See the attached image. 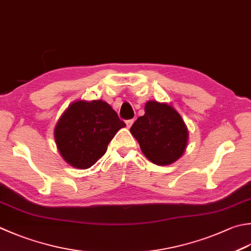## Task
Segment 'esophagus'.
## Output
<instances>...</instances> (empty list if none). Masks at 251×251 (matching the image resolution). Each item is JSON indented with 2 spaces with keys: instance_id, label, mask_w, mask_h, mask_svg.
<instances>
[{
  "instance_id": "34e87169",
  "label": "esophagus",
  "mask_w": 251,
  "mask_h": 251,
  "mask_svg": "<svg viewBox=\"0 0 251 251\" xmlns=\"http://www.w3.org/2000/svg\"><path fill=\"white\" fill-rule=\"evenodd\" d=\"M125 123H126L127 128H130V126L132 125V123H134V120H127Z\"/></svg>"
}]
</instances>
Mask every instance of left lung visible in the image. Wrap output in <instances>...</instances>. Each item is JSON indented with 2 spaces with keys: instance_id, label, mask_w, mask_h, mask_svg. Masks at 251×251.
<instances>
[{
  "instance_id": "1",
  "label": "left lung",
  "mask_w": 251,
  "mask_h": 251,
  "mask_svg": "<svg viewBox=\"0 0 251 251\" xmlns=\"http://www.w3.org/2000/svg\"><path fill=\"white\" fill-rule=\"evenodd\" d=\"M130 132L146 158L156 165L177 161L187 147V126L179 113L168 103L147 102L145 115L137 119Z\"/></svg>"
}]
</instances>
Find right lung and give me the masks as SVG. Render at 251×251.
I'll return each instance as SVG.
<instances>
[{
  "label": "right lung",
  "mask_w": 251,
  "mask_h": 251,
  "mask_svg": "<svg viewBox=\"0 0 251 251\" xmlns=\"http://www.w3.org/2000/svg\"><path fill=\"white\" fill-rule=\"evenodd\" d=\"M125 123L102 100L75 101L63 113L54 128L62 158L76 169H89L102 158L107 145Z\"/></svg>",
  "instance_id": "obj_1"
}]
</instances>
